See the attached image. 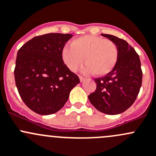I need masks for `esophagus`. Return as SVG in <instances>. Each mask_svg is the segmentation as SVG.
I'll use <instances>...</instances> for the list:
<instances>
[{"label": "esophagus", "mask_w": 156, "mask_h": 156, "mask_svg": "<svg viewBox=\"0 0 156 156\" xmlns=\"http://www.w3.org/2000/svg\"><path fill=\"white\" fill-rule=\"evenodd\" d=\"M79 77H80V82H83V80H85V77H84V76H80H80H79Z\"/></svg>", "instance_id": "34e87169"}]
</instances>
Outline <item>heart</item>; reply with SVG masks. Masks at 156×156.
I'll return each instance as SVG.
<instances>
[{"mask_svg":"<svg viewBox=\"0 0 156 156\" xmlns=\"http://www.w3.org/2000/svg\"><path fill=\"white\" fill-rule=\"evenodd\" d=\"M62 60L72 71H75L85 62V70L104 76L111 72L118 60V49L113 41L101 37L84 35L76 38L71 46L62 49Z\"/></svg>","mask_w":156,"mask_h":156,"instance_id":"b5f03b06","label":"heart"}]
</instances>
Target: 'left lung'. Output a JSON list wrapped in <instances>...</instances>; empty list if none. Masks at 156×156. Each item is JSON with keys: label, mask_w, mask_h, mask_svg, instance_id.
Wrapping results in <instances>:
<instances>
[{"label": "left lung", "mask_w": 156, "mask_h": 156, "mask_svg": "<svg viewBox=\"0 0 156 156\" xmlns=\"http://www.w3.org/2000/svg\"><path fill=\"white\" fill-rule=\"evenodd\" d=\"M101 35L115 44L118 60L111 72L94 79L97 87L89 94V99L101 113L116 115L128 110L139 94L143 76L140 60L134 48L126 41L113 35Z\"/></svg>", "instance_id": "obj_1"}]
</instances>
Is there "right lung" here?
I'll return each instance as SVG.
<instances>
[{"mask_svg": "<svg viewBox=\"0 0 156 156\" xmlns=\"http://www.w3.org/2000/svg\"><path fill=\"white\" fill-rule=\"evenodd\" d=\"M70 34L37 36L17 52L14 70L19 95L27 107L40 115L53 114L64 107L70 91L80 83L62 60Z\"/></svg>", "mask_w": 156, "mask_h": 156, "instance_id": "obj_1", "label": "right lung"}]
</instances>
